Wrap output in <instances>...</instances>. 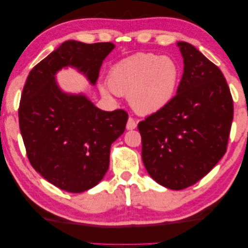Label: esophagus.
I'll use <instances>...</instances> for the list:
<instances>
[{"instance_id":"1","label":"esophagus","mask_w":248,"mask_h":248,"mask_svg":"<svg viewBox=\"0 0 248 248\" xmlns=\"http://www.w3.org/2000/svg\"><path fill=\"white\" fill-rule=\"evenodd\" d=\"M137 126V121L134 120L133 117H129L126 123V129L128 131H132V129H135Z\"/></svg>"}]
</instances>
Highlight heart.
Masks as SVG:
<instances>
[{
  "label": "heart",
  "mask_w": 248,
  "mask_h": 248,
  "mask_svg": "<svg viewBox=\"0 0 248 248\" xmlns=\"http://www.w3.org/2000/svg\"><path fill=\"white\" fill-rule=\"evenodd\" d=\"M179 78V66L170 57L139 54L116 63L108 74V87L100 89L104 95H128L137 113L152 114L171 101Z\"/></svg>",
  "instance_id": "obj_1"
}]
</instances>
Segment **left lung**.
<instances>
[{"mask_svg": "<svg viewBox=\"0 0 248 248\" xmlns=\"http://www.w3.org/2000/svg\"><path fill=\"white\" fill-rule=\"evenodd\" d=\"M177 46L185 64L177 94L139 123L145 168L171 190L211 171L226 152L233 121V99L220 69L191 44Z\"/></svg>", "mask_w": 248, "mask_h": 248, "instance_id": "left-lung-1", "label": "left lung"}]
</instances>
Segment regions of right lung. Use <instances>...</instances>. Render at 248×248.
<instances>
[{
  "instance_id": "add662e5",
  "label": "right lung",
  "mask_w": 248,
  "mask_h": 248,
  "mask_svg": "<svg viewBox=\"0 0 248 248\" xmlns=\"http://www.w3.org/2000/svg\"><path fill=\"white\" fill-rule=\"evenodd\" d=\"M112 43L67 40L31 69L18 108L19 129L28 160L48 182L80 193L103 179L109 148L124 133L128 114L97 108L84 94L63 92L56 80L72 67L94 86Z\"/></svg>"
}]
</instances>
